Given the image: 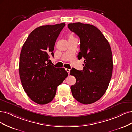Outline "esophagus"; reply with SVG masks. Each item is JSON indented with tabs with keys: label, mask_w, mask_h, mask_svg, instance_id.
<instances>
[{
	"label": "esophagus",
	"mask_w": 132,
	"mask_h": 132,
	"mask_svg": "<svg viewBox=\"0 0 132 132\" xmlns=\"http://www.w3.org/2000/svg\"><path fill=\"white\" fill-rule=\"evenodd\" d=\"M66 71L67 72L68 74H70V69H66Z\"/></svg>",
	"instance_id": "1"
}]
</instances>
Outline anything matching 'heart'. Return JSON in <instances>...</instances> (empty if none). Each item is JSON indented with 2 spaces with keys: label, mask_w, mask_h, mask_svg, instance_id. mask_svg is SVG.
I'll return each mask as SVG.
<instances>
[{
  "label": "heart",
  "mask_w": 132,
  "mask_h": 132,
  "mask_svg": "<svg viewBox=\"0 0 132 132\" xmlns=\"http://www.w3.org/2000/svg\"><path fill=\"white\" fill-rule=\"evenodd\" d=\"M72 38H74L73 36H72V35H69V39H72Z\"/></svg>",
  "instance_id": "heart-1"
}]
</instances>
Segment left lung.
Masks as SVG:
<instances>
[{"mask_svg": "<svg viewBox=\"0 0 132 132\" xmlns=\"http://www.w3.org/2000/svg\"><path fill=\"white\" fill-rule=\"evenodd\" d=\"M68 28L80 38L78 59L84 58L83 70L72 69L76 83L71 86L74 98L83 104H90L105 94L111 78L113 70L111 47L99 29L89 24L69 23Z\"/></svg>", "mask_w": 132, "mask_h": 132, "instance_id": "8db88e82", "label": "left lung"}]
</instances>
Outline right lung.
<instances>
[{
  "label": "right lung",
  "mask_w": 132,
  "mask_h": 132,
  "mask_svg": "<svg viewBox=\"0 0 132 132\" xmlns=\"http://www.w3.org/2000/svg\"><path fill=\"white\" fill-rule=\"evenodd\" d=\"M65 23L44 25L29 35L20 56L19 75L24 92L32 100L40 105L52 101L57 87L67 77L63 68L49 64L57 38Z\"/></svg>",
  "instance_id": "1"
}]
</instances>
